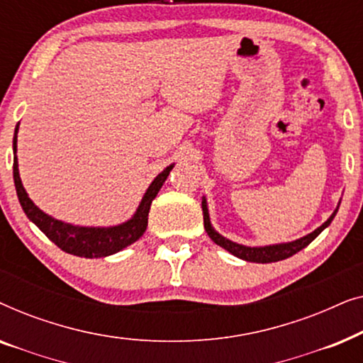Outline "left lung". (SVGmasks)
<instances>
[{
	"label": "left lung",
	"mask_w": 363,
	"mask_h": 363,
	"mask_svg": "<svg viewBox=\"0 0 363 363\" xmlns=\"http://www.w3.org/2000/svg\"><path fill=\"white\" fill-rule=\"evenodd\" d=\"M201 208H203V223H205V230L208 233V236H210L218 246L225 247L226 251H230L231 255H235L236 257H241V259L250 261V262H276V261L287 259V257H291L292 255H296V252L304 250L307 245H311V242L314 241L322 231H324V228L330 225V221L334 220V216L337 213V210H335L334 213H332V216L329 218V220L324 223V225L317 228L315 231H312L311 235L301 238V240H296L292 242H284V245H274V246H264V247H247L242 245H236V242H233L230 240H226V238H223L221 235H218V233L211 228L210 215H208V208H206L205 200H203V203H201Z\"/></svg>",
	"instance_id": "1"
}]
</instances>
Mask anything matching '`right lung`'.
Returning <instances> with one entry per match:
<instances>
[{"label": "right lung", "mask_w": 363, "mask_h": 363, "mask_svg": "<svg viewBox=\"0 0 363 363\" xmlns=\"http://www.w3.org/2000/svg\"><path fill=\"white\" fill-rule=\"evenodd\" d=\"M16 133L18 125L14 128V138H13V148L16 153ZM173 168V165L167 167L152 185L148 186L145 195H143L140 206L137 208L135 215H133L127 223H122L118 226L111 228H84V226H72L67 223L57 221L54 218L48 216L43 213L34 203L29 200L26 190H24L21 178H19L18 172V158L14 155L13 162V178L14 185H16V193L21 203L24 213L51 240L57 247L62 251L69 252V255L81 256V257H104L111 256L113 252H118L123 247H127L132 242H135L147 230L148 223V211H150V205L157 193L160 191L163 183H165L168 173Z\"/></svg>", "instance_id": "right-lung-1"}]
</instances>
